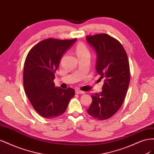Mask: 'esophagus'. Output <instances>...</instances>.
Listing matches in <instances>:
<instances>
[{"label":"esophagus","mask_w":154,"mask_h":154,"mask_svg":"<svg viewBox=\"0 0 154 154\" xmlns=\"http://www.w3.org/2000/svg\"><path fill=\"white\" fill-rule=\"evenodd\" d=\"M75 92L76 93V94H84L85 92H83V91H80L78 89H76L75 91Z\"/></svg>","instance_id":"34e87169"}]
</instances>
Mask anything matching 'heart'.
Here are the masks:
<instances>
[{"label":"heart","mask_w":154,"mask_h":154,"mask_svg":"<svg viewBox=\"0 0 154 154\" xmlns=\"http://www.w3.org/2000/svg\"><path fill=\"white\" fill-rule=\"evenodd\" d=\"M76 53L78 57L84 55H89V51H88L86 46L83 43L78 44L76 48Z\"/></svg>","instance_id":"obj_1"}]
</instances>
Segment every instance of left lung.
I'll list each match as a JSON object with an SVG mask.
<instances>
[{
    "mask_svg": "<svg viewBox=\"0 0 154 154\" xmlns=\"http://www.w3.org/2000/svg\"><path fill=\"white\" fill-rule=\"evenodd\" d=\"M87 42L96 54V71L103 79L102 91L91 95L87 112L99 120L110 118L122 106L130 83L127 53L119 41L101 33L87 36Z\"/></svg>",
    "mask_w": 154,
    "mask_h": 154,
    "instance_id": "1",
    "label": "left lung"
}]
</instances>
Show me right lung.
<instances>
[{"mask_svg": "<svg viewBox=\"0 0 154 154\" xmlns=\"http://www.w3.org/2000/svg\"><path fill=\"white\" fill-rule=\"evenodd\" d=\"M76 40H44L27 55L23 73L24 91L32 106L43 118L53 119L62 114L74 96L73 88L55 87L53 80L60 60Z\"/></svg>", "mask_w": 154, "mask_h": 154, "instance_id": "add662e5", "label": "right lung"}]
</instances>
